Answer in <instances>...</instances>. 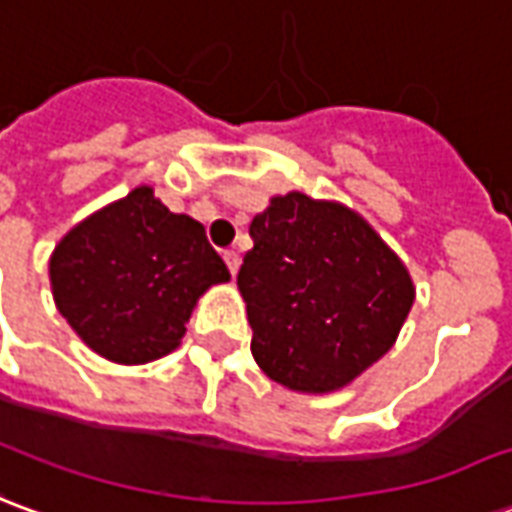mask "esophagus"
I'll list each match as a JSON object with an SVG mask.
<instances>
[{
	"instance_id": "esophagus-1",
	"label": "esophagus",
	"mask_w": 512,
	"mask_h": 512,
	"mask_svg": "<svg viewBox=\"0 0 512 512\" xmlns=\"http://www.w3.org/2000/svg\"><path fill=\"white\" fill-rule=\"evenodd\" d=\"M223 259H226L231 275H237V270H239V253H237V250H226V253H223Z\"/></svg>"
}]
</instances>
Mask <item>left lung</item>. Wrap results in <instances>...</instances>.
<instances>
[{
    "mask_svg": "<svg viewBox=\"0 0 512 512\" xmlns=\"http://www.w3.org/2000/svg\"><path fill=\"white\" fill-rule=\"evenodd\" d=\"M239 295L264 375L331 394L389 353L413 306L408 267L350 206L306 192L270 198L250 223Z\"/></svg>",
    "mask_w": 512,
    "mask_h": 512,
    "instance_id": "1",
    "label": "left lung"
}]
</instances>
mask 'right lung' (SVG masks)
Instances as JSON below:
<instances>
[{
  "label": "right lung",
  "mask_w": 512,
  "mask_h": 512,
  "mask_svg": "<svg viewBox=\"0 0 512 512\" xmlns=\"http://www.w3.org/2000/svg\"><path fill=\"white\" fill-rule=\"evenodd\" d=\"M54 306L115 364L173 353L198 297L231 281L204 226L173 215L154 187H134L65 234L49 259Z\"/></svg>",
  "instance_id": "1"
}]
</instances>
